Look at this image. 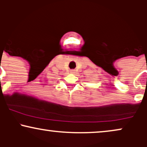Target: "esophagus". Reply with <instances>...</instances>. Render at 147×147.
I'll return each instance as SVG.
<instances>
[{
	"label": "esophagus",
	"instance_id": "1",
	"mask_svg": "<svg viewBox=\"0 0 147 147\" xmlns=\"http://www.w3.org/2000/svg\"><path fill=\"white\" fill-rule=\"evenodd\" d=\"M74 72H75V71H74V70H71V73H74Z\"/></svg>",
	"mask_w": 147,
	"mask_h": 147
}]
</instances>
